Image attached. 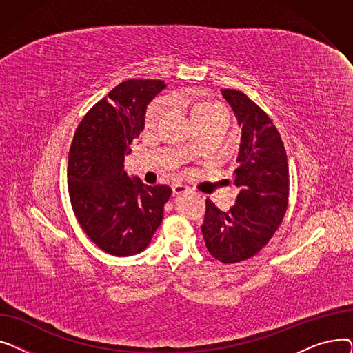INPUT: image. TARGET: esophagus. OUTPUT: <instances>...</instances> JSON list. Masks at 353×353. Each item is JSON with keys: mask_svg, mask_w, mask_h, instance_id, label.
Returning <instances> with one entry per match:
<instances>
[{"mask_svg": "<svg viewBox=\"0 0 353 353\" xmlns=\"http://www.w3.org/2000/svg\"><path fill=\"white\" fill-rule=\"evenodd\" d=\"M172 188H173V193H174V194H181V193H186V192L190 190V188H188L186 184H183V183H180V181L173 183Z\"/></svg>", "mask_w": 353, "mask_h": 353, "instance_id": "obj_1", "label": "esophagus"}]
</instances>
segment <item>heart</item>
I'll list each match as a JSON object with an SVG mask.
<instances>
[{
    "mask_svg": "<svg viewBox=\"0 0 353 353\" xmlns=\"http://www.w3.org/2000/svg\"><path fill=\"white\" fill-rule=\"evenodd\" d=\"M164 110V103L163 101H156L153 103L150 107L147 110V114H145V120L147 123H154L159 120V117L161 116ZM221 113H226L225 108L221 107L220 104L210 101V100H200L196 101L194 104H192V114L196 119V121L201 120V119H206L214 114H221Z\"/></svg>",
    "mask_w": 353,
    "mask_h": 353,
    "instance_id": "1",
    "label": "heart"
}]
</instances>
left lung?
I'll return each mask as SVG.
<instances>
[{
  "mask_svg": "<svg viewBox=\"0 0 353 353\" xmlns=\"http://www.w3.org/2000/svg\"><path fill=\"white\" fill-rule=\"evenodd\" d=\"M242 128L233 181L236 205L221 212L206 200L201 233L209 253L221 263H237L261 252L282 223L289 200V165L279 132L245 92L225 88Z\"/></svg>",
  "mask_w": 353,
  "mask_h": 353,
  "instance_id": "obj_1",
  "label": "left lung"
}]
</instances>
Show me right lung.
<instances>
[{"label":"right lung","instance_id":"right-lung-1","mask_svg":"<svg viewBox=\"0 0 353 353\" xmlns=\"http://www.w3.org/2000/svg\"><path fill=\"white\" fill-rule=\"evenodd\" d=\"M165 87L161 80H127L90 108L68 153L71 206L85 234L114 256L143 252L160 226L169 186H147L124 172V156L144 130L147 104Z\"/></svg>","mask_w":353,"mask_h":353}]
</instances>
